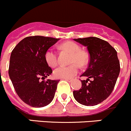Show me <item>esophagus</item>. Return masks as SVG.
I'll use <instances>...</instances> for the list:
<instances>
[{"instance_id": "34e87169", "label": "esophagus", "mask_w": 131, "mask_h": 131, "mask_svg": "<svg viewBox=\"0 0 131 131\" xmlns=\"http://www.w3.org/2000/svg\"><path fill=\"white\" fill-rule=\"evenodd\" d=\"M64 80H66V81H67L68 82H71L72 81V79H69V78H64Z\"/></svg>"}]
</instances>
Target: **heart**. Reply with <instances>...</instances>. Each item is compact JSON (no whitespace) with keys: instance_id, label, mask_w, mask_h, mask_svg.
Instances as JSON below:
<instances>
[{"instance_id":"heart-1","label":"heart","mask_w":131,"mask_h":131,"mask_svg":"<svg viewBox=\"0 0 131 131\" xmlns=\"http://www.w3.org/2000/svg\"><path fill=\"white\" fill-rule=\"evenodd\" d=\"M60 48L66 50L71 54V63L74 64L68 66H59L54 70L53 75L57 78H71L78 72V66L76 64L80 66L86 65L89 60L88 55L86 53L81 51V48L78 44L72 41H67L62 44ZM45 58L48 65L50 67H54L57 65V55L53 50H47L45 53Z\"/></svg>"}]
</instances>
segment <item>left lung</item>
<instances>
[{"label": "left lung", "instance_id": "obj_1", "mask_svg": "<svg viewBox=\"0 0 131 131\" xmlns=\"http://www.w3.org/2000/svg\"><path fill=\"white\" fill-rule=\"evenodd\" d=\"M87 48L90 61L87 69L81 76L80 90L73 91L74 99L85 106H95L106 99L112 92L120 73L117 52L107 41L95 37L74 39ZM92 78L89 84L88 81Z\"/></svg>", "mask_w": 131, "mask_h": 131}]
</instances>
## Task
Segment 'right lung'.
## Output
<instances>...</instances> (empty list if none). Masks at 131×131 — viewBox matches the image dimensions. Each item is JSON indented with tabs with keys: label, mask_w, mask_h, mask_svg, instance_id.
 I'll list each match as a JSON object with an SVG mask.
<instances>
[{
	"label": "right lung",
	"mask_w": 131,
	"mask_h": 131,
	"mask_svg": "<svg viewBox=\"0 0 131 131\" xmlns=\"http://www.w3.org/2000/svg\"><path fill=\"white\" fill-rule=\"evenodd\" d=\"M59 40L41 36L27 37L11 52L10 79L19 97L30 106H46L53 99L60 80H45L52 72L45 55Z\"/></svg>",
	"instance_id": "add662e5"
}]
</instances>
